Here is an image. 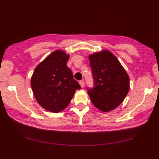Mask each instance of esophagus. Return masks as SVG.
Wrapping results in <instances>:
<instances>
[{
    "label": "esophagus",
    "instance_id": "1",
    "mask_svg": "<svg viewBox=\"0 0 159 159\" xmlns=\"http://www.w3.org/2000/svg\"><path fill=\"white\" fill-rule=\"evenodd\" d=\"M79 84H80V86H81V88H83L84 87V82L83 81V80H80V82H79Z\"/></svg>",
    "mask_w": 159,
    "mask_h": 159
}]
</instances>
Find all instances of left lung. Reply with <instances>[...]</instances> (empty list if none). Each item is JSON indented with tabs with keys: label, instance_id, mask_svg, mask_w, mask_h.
<instances>
[{
	"label": "left lung",
	"instance_id": "left-lung-1",
	"mask_svg": "<svg viewBox=\"0 0 159 159\" xmlns=\"http://www.w3.org/2000/svg\"><path fill=\"white\" fill-rule=\"evenodd\" d=\"M94 81L88 93L93 105L107 112L118 107L127 96L130 81L127 73L108 50L89 55Z\"/></svg>",
	"mask_w": 159,
	"mask_h": 159
}]
</instances>
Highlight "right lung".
Instances as JSON below:
<instances>
[{"instance_id": "add662e5", "label": "right lung", "mask_w": 159, "mask_h": 159, "mask_svg": "<svg viewBox=\"0 0 159 159\" xmlns=\"http://www.w3.org/2000/svg\"><path fill=\"white\" fill-rule=\"evenodd\" d=\"M70 55L57 50L40 62L34 70L30 84L39 104L47 111L64 110L80 86L67 66Z\"/></svg>"}]
</instances>
